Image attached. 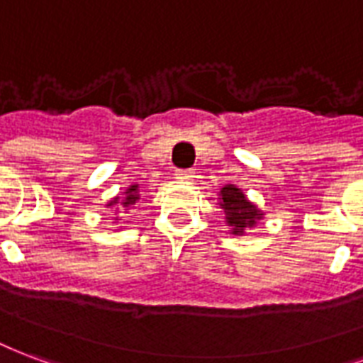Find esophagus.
<instances>
[{
  "instance_id": "esophagus-1",
  "label": "esophagus",
  "mask_w": 363,
  "mask_h": 363,
  "mask_svg": "<svg viewBox=\"0 0 363 363\" xmlns=\"http://www.w3.org/2000/svg\"><path fill=\"white\" fill-rule=\"evenodd\" d=\"M193 170H176V178L182 179V182H187V179H193Z\"/></svg>"
}]
</instances>
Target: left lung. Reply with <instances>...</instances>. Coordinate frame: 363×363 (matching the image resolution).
Listing matches in <instances>:
<instances>
[{
	"label": "left lung",
	"instance_id": "8db88e82",
	"mask_svg": "<svg viewBox=\"0 0 363 363\" xmlns=\"http://www.w3.org/2000/svg\"><path fill=\"white\" fill-rule=\"evenodd\" d=\"M220 197V207L226 213V220L232 226V234H243L245 226H253L257 218H261L257 208L253 207L250 201L245 199V195L234 185L222 187Z\"/></svg>",
	"mask_w": 363,
	"mask_h": 363
}]
</instances>
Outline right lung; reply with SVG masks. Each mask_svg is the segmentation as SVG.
I'll return each instance as SVG.
<instances>
[{"mask_svg":"<svg viewBox=\"0 0 363 363\" xmlns=\"http://www.w3.org/2000/svg\"><path fill=\"white\" fill-rule=\"evenodd\" d=\"M137 199H139V197H137V185H131V187L127 189L125 201L121 203V207H129V205H133Z\"/></svg>","mask_w":363,"mask_h":363,"instance_id":"obj_1","label":"right lung"}]
</instances>
